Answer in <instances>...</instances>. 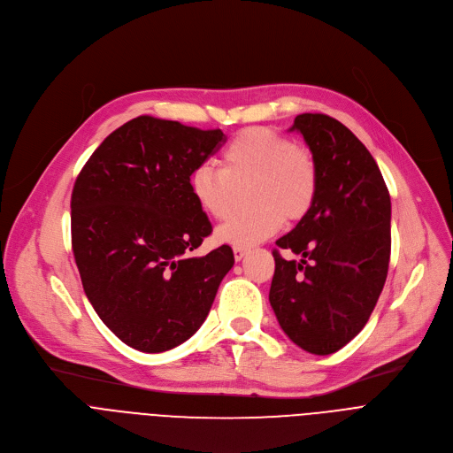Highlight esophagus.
I'll return each mask as SVG.
<instances>
[{
  "label": "esophagus",
  "mask_w": 453,
  "mask_h": 453,
  "mask_svg": "<svg viewBox=\"0 0 453 453\" xmlns=\"http://www.w3.org/2000/svg\"><path fill=\"white\" fill-rule=\"evenodd\" d=\"M233 252H234V260L236 262H240L242 260V257L249 252V249H245V247H238V245H234L233 247Z\"/></svg>",
  "instance_id": "esophagus-1"
}]
</instances>
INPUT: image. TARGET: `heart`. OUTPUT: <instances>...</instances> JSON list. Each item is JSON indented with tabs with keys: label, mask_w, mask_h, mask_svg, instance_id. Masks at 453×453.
I'll return each mask as SVG.
<instances>
[{
	"label": "heart",
	"mask_w": 453,
	"mask_h": 453,
	"mask_svg": "<svg viewBox=\"0 0 453 453\" xmlns=\"http://www.w3.org/2000/svg\"><path fill=\"white\" fill-rule=\"evenodd\" d=\"M252 180L247 213L229 217L217 238L247 247L273 236L285 222L303 219L313 206L319 189V170L313 154L267 127L240 131L222 150L219 170L208 163L189 173L193 201L211 219L222 220L233 201V186Z\"/></svg>",
	"instance_id": "obj_1"
}]
</instances>
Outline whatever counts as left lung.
Segmentation results:
<instances>
[{"instance_id": "8db88e82", "label": "left lung", "mask_w": 453, "mask_h": 453, "mask_svg": "<svg viewBox=\"0 0 453 453\" xmlns=\"http://www.w3.org/2000/svg\"><path fill=\"white\" fill-rule=\"evenodd\" d=\"M319 170L311 210L276 245L299 254L276 269L269 292L281 330L301 349L330 355L355 339L381 294L391 257V197L364 143L326 114L296 116Z\"/></svg>"}]
</instances>
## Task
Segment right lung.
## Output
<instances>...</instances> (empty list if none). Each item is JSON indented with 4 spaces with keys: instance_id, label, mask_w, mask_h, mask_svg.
I'll use <instances>...</instances> for the list:
<instances>
[{
    "instance_id": "right-lung-1",
    "label": "right lung",
    "mask_w": 453,
    "mask_h": 453,
    "mask_svg": "<svg viewBox=\"0 0 453 453\" xmlns=\"http://www.w3.org/2000/svg\"><path fill=\"white\" fill-rule=\"evenodd\" d=\"M224 142L220 128L138 116L102 142L75 180L72 247L84 292L138 351H168L196 334L234 264L229 245L191 256L213 227L189 173Z\"/></svg>"
}]
</instances>
